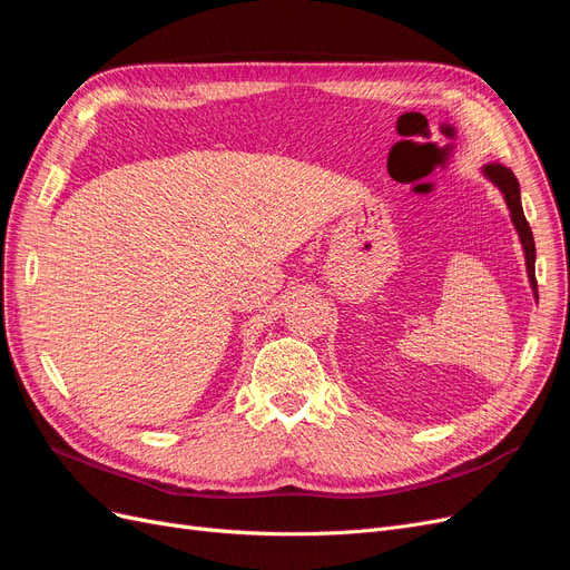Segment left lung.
Listing matches in <instances>:
<instances>
[{
  "mask_svg": "<svg viewBox=\"0 0 570 570\" xmlns=\"http://www.w3.org/2000/svg\"><path fill=\"white\" fill-rule=\"evenodd\" d=\"M483 175L498 187L507 200V208L511 213V223L519 232V238L523 244V253H525V269H528V279L532 291L538 296V282H535V242H532V232L528 219L523 215V206H521V189H519V179L513 177V173L500 163H488L483 165Z\"/></svg>",
  "mask_w": 570,
  "mask_h": 570,
  "instance_id": "left-lung-1",
  "label": "left lung"
}]
</instances>
